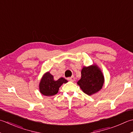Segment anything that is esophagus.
Masks as SVG:
<instances>
[{
  "mask_svg": "<svg viewBox=\"0 0 133 133\" xmlns=\"http://www.w3.org/2000/svg\"><path fill=\"white\" fill-rule=\"evenodd\" d=\"M67 79H68L69 81H71V82H74L75 81V77L74 76H72L71 77L68 78Z\"/></svg>",
  "mask_w": 133,
  "mask_h": 133,
  "instance_id": "esophagus-1",
  "label": "esophagus"
}]
</instances>
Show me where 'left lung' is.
Returning a JSON list of instances; mask_svg holds the SVG:
<instances>
[{
	"mask_svg": "<svg viewBox=\"0 0 133 133\" xmlns=\"http://www.w3.org/2000/svg\"><path fill=\"white\" fill-rule=\"evenodd\" d=\"M104 77L101 69L96 64L84 66L81 70V78L77 82L85 94L92 96L103 88Z\"/></svg>",
	"mask_w": 133,
	"mask_h": 133,
	"instance_id": "1",
	"label": "left lung"
}]
</instances>
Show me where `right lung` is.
<instances>
[{"label":"right lung","mask_w":133,"mask_h":133,"mask_svg":"<svg viewBox=\"0 0 133 133\" xmlns=\"http://www.w3.org/2000/svg\"><path fill=\"white\" fill-rule=\"evenodd\" d=\"M67 81L64 78H60L54 80V76L49 71L44 74L39 84V90L41 94L46 96H52L58 93L59 88L63 84H66Z\"/></svg>","instance_id":"add662e5"}]
</instances>
